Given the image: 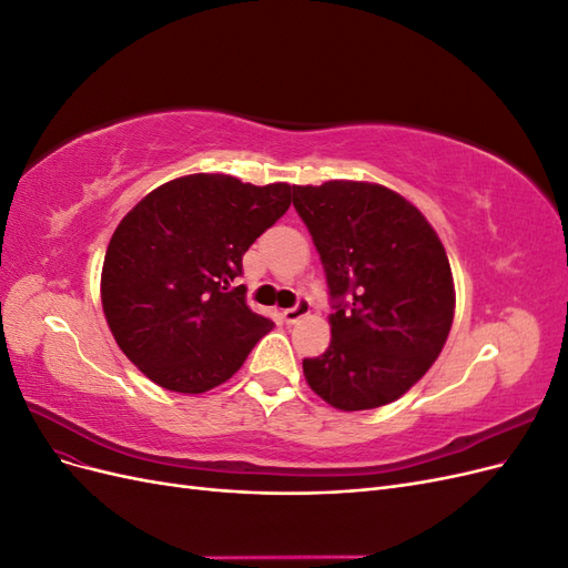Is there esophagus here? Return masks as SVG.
I'll return each mask as SVG.
<instances>
[{
  "mask_svg": "<svg viewBox=\"0 0 568 568\" xmlns=\"http://www.w3.org/2000/svg\"><path fill=\"white\" fill-rule=\"evenodd\" d=\"M307 313H311V301L307 298H298V303L294 307H286V311L282 313L284 322L286 324H296L301 317H305Z\"/></svg>",
  "mask_w": 568,
  "mask_h": 568,
  "instance_id": "obj_1",
  "label": "esophagus"
}]
</instances>
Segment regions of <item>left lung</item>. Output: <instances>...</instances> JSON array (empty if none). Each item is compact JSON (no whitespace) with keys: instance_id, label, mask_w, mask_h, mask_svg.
<instances>
[{"instance_id":"8db88e82","label":"left lung","mask_w":568,"mask_h":568,"mask_svg":"<svg viewBox=\"0 0 568 568\" xmlns=\"http://www.w3.org/2000/svg\"><path fill=\"white\" fill-rule=\"evenodd\" d=\"M329 286L332 343L303 359L305 382L336 409L398 400L436 363L455 315L448 255L426 217L382 184L294 186Z\"/></svg>"}]
</instances>
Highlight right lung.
Returning <instances> with one entry per match:
<instances>
[{"label": "right lung", "mask_w": 568, "mask_h": 568, "mask_svg": "<svg viewBox=\"0 0 568 568\" xmlns=\"http://www.w3.org/2000/svg\"><path fill=\"white\" fill-rule=\"evenodd\" d=\"M291 189L199 173L153 189L120 220L101 305L120 351L153 384L211 390L272 329L232 282L248 246L288 211Z\"/></svg>", "instance_id": "right-lung-1"}]
</instances>
